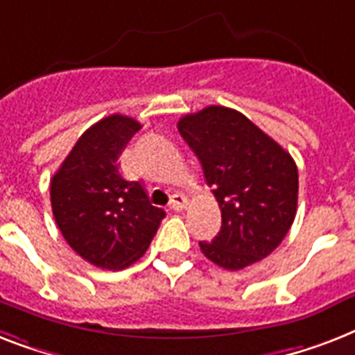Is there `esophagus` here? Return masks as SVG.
<instances>
[{
	"instance_id": "1",
	"label": "esophagus",
	"mask_w": 355,
	"mask_h": 355,
	"mask_svg": "<svg viewBox=\"0 0 355 355\" xmlns=\"http://www.w3.org/2000/svg\"><path fill=\"white\" fill-rule=\"evenodd\" d=\"M187 205V198L183 194H174L170 200V209L172 211H183Z\"/></svg>"
}]
</instances>
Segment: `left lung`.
I'll return each mask as SVG.
<instances>
[{"label":"left lung","instance_id":"8db88e82","mask_svg":"<svg viewBox=\"0 0 355 355\" xmlns=\"http://www.w3.org/2000/svg\"><path fill=\"white\" fill-rule=\"evenodd\" d=\"M181 137L200 159L222 211V229L201 253L229 271L271 254L297 214L299 172L293 157L245 115L225 106L189 113Z\"/></svg>","mask_w":355,"mask_h":355}]
</instances>
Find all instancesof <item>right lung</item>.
Here are the masks:
<instances>
[{"instance_id":"1","label":"right lung","mask_w":355,"mask_h":355,"mask_svg":"<svg viewBox=\"0 0 355 355\" xmlns=\"http://www.w3.org/2000/svg\"><path fill=\"white\" fill-rule=\"evenodd\" d=\"M141 124L126 115L101 119L82 133L51 180V207L62 236L101 269L132 266L148 249L164 211L139 181L119 172V155Z\"/></svg>"}]
</instances>
